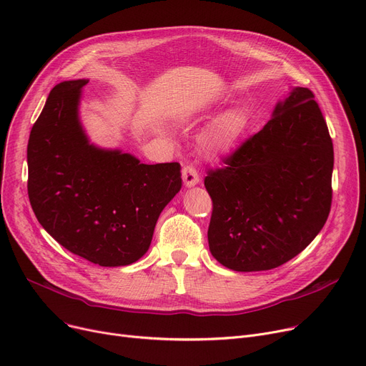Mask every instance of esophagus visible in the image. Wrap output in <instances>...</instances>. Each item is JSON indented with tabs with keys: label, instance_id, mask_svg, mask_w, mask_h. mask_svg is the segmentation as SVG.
<instances>
[{
	"label": "esophagus",
	"instance_id": "obj_1",
	"mask_svg": "<svg viewBox=\"0 0 366 366\" xmlns=\"http://www.w3.org/2000/svg\"><path fill=\"white\" fill-rule=\"evenodd\" d=\"M182 179H184V184L187 188L196 187L200 182V177H199L196 167L191 164H185L182 169Z\"/></svg>",
	"mask_w": 366,
	"mask_h": 366
}]
</instances>
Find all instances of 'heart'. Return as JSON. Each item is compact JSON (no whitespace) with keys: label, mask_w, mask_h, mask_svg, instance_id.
Segmentation results:
<instances>
[{"label":"heart","mask_w":366,"mask_h":366,"mask_svg":"<svg viewBox=\"0 0 366 366\" xmlns=\"http://www.w3.org/2000/svg\"><path fill=\"white\" fill-rule=\"evenodd\" d=\"M246 129V120L237 111H228L218 117L204 134L203 147L207 156L221 157L232 149Z\"/></svg>","instance_id":"obj_1"}]
</instances>
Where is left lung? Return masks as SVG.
<instances>
[{"label": "left lung", "instance_id": "left-lung-1", "mask_svg": "<svg viewBox=\"0 0 366 366\" xmlns=\"http://www.w3.org/2000/svg\"><path fill=\"white\" fill-rule=\"evenodd\" d=\"M224 163L204 178L214 203L209 249L219 264L272 270L320 233L331 210L334 147L309 89L294 87Z\"/></svg>", "mask_w": 366, "mask_h": 366}]
</instances>
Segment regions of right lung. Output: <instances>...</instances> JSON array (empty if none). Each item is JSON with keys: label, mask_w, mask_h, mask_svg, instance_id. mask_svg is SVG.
Listing matches in <instances>:
<instances>
[{"label": "right lung", "mask_w": 366, "mask_h": 366, "mask_svg": "<svg viewBox=\"0 0 366 366\" xmlns=\"http://www.w3.org/2000/svg\"><path fill=\"white\" fill-rule=\"evenodd\" d=\"M89 80L54 86L28 141V196L46 232L101 267L145 255L166 204L182 187L179 163L144 164L90 142L80 120Z\"/></svg>", "instance_id": "1"}]
</instances>
